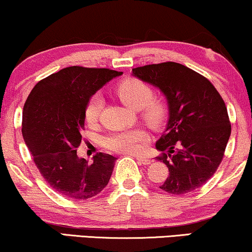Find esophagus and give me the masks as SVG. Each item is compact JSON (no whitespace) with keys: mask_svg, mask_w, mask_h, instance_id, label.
<instances>
[{"mask_svg":"<svg viewBox=\"0 0 252 252\" xmlns=\"http://www.w3.org/2000/svg\"><path fill=\"white\" fill-rule=\"evenodd\" d=\"M137 161H138L141 165H149L151 163V160H150L149 158H145V157H137Z\"/></svg>","mask_w":252,"mask_h":252,"instance_id":"34e87169","label":"esophagus"}]
</instances>
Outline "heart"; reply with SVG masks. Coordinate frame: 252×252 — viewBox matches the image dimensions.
<instances>
[{
    "label": "heart",
    "mask_w": 252,
    "mask_h": 252,
    "mask_svg": "<svg viewBox=\"0 0 252 252\" xmlns=\"http://www.w3.org/2000/svg\"><path fill=\"white\" fill-rule=\"evenodd\" d=\"M116 95L122 102L133 110H139V116L150 128L158 129L164 126L167 108L163 101L154 97V89L138 79H126L116 87ZM104 106L103 97L94 94L85 107V121L94 126L100 120ZM150 141L149 133L141 128L111 132L103 138L107 150L126 155H139Z\"/></svg>",
    "instance_id": "heart-1"
}]
</instances>
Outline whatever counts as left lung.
Here are the masks:
<instances>
[{"instance_id":"left-lung-1","label":"left lung","mask_w":252,"mask_h":252,"mask_svg":"<svg viewBox=\"0 0 252 252\" xmlns=\"http://www.w3.org/2000/svg\"><path fill=\"white\" fill-rule=\"evenodd\" d=\"M133 75L157 86L168 101L166 131L156 143L158 160L168 167L160 189L183 195L205 185L223 159L231 133L221 95L205 76L181 63L166 62L132 69Z\"/></svg>"}]
</instances>
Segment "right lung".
<instances>
[{"label": "right lung", "instance_id": "right-lung-1", "mask_svg": "<svg viewBox=\"0 0 252 252\" xmlns=\"http://www.w3.org/2000/svg\"><path fill=\"white\" fill-rule=\"evenodd\" d=\"M122 72L71 66L41 79L25 101L22 133L44 180L67 199L87 200L109 183L116 158L97 152L88 164L76 149L85 107L98 88Z\"/></svg>", "mask_w": 252, "mask_h": 252}]
</instances>
